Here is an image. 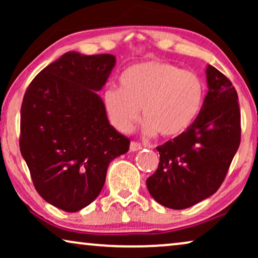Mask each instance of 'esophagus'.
Returning a JSON list of instances; mask_svg holds the SVG:
<instances>
[{"instance_id":"1","label":"esophagus","mask_w":258,"mask_h":258,"mask_svg":"<svg viewBox=\"0 0 258 258\" xmlns=\"http://www.w3.org/2000/svg\"><path fill=\"white\" fill-rule=\"evenodd\" d=\"M142 149V146H141L140 143H137V142H133L130 143V150L132 151H137V150H141Z\"/></svg>"}]
</instances>
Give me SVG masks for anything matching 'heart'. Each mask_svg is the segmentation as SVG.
<instances>
[{"mask_svg": "<svg viewBox=\"0 0 258 258\" xmlns=\"http://www.w3.org/2000/svg\"><path fill=\"white\" fill-rule=\"evenodd\" d=\"M103 105L111 124L128 133L141 117L143 132L162 137L184 133L202 108L203 81L195 73L163 61L129 67L119 77V88H105Z\"/></svg>", "mask_w": 258, "mask_h": 258, "instance_id": "obj_1", "label": "heart"}]
</instances>
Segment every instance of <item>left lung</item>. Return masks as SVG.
<instances>
[{
    "label": "left lung",
    "mask_w": 258,
    "mask_h": 258,
    "mask_svg": "<svg viewBox=\"0 0 258 258\" xmlns=\"http://www.w3.org/2000/svg\"><path fill=\"white\" fill-rule=\"evenodd\" d=\"M208 91L192 124L157 147L160 163L147 179L162 206L185 209L214 195L223 183L241 142L238 96L230 80L207 67Z\"/></svg>",
    "instance_id": "8db88e82"
}]
</instances>
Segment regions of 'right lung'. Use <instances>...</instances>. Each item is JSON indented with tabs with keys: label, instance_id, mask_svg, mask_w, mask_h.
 <instances>
[{
	"label": "right lung",
	"instance_id": "obj_1",
	"mask_svg": "<svg viewBox=\"0 0 258 258\" xmlns=\"http://www.w3.org/2000/svg\"><path fill=\"white\" fill-rule=\"evenodd\" d=\"M114 55L69 51L31 81L21 107L20 150L42 199L75 213L103 188L110 162L130 140L109 124L96 94L107 82Z\"/></svg>",
	"mask_w": 258,
	"mask_h": 258
}]
</instances>
